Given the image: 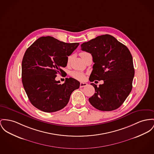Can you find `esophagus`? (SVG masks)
Listing matches in <instances>:
<instances>
[{
  "mask_svg": "<svg viewBox=\"0 0 154 154\" xmlns=\"http://www.w3.org/2000/svg\"><path fill=\"white\" fill-rule=\"evenodd\" d=\"M88 85V83H85V82H81L80 83V88H83L85 86H86Z\"/></svg>",
  "mask_w": 154,
  "mask_h": 154,
  "instance_id": "34e87169",
  "label": "esophagus"
}]
</instances>
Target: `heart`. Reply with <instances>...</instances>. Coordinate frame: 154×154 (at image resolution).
<instances>
[{
	"label": "heart",
	"instance_id": "obj_1",
	"mask_svg": "<svg viewBox=\"0 0 154 154\" xmlns=\"http://www.w3.org/2000/svg\"><path fill=\"white\" fill-rule=\"evenodd\" d=\"M89 54L88 52H82L81 54H80V55L81 57H82V58H83V57ZM71 59V56H69L68 58V60L67 62L68 63H69L70 62V60ZM71 76L73 78L77 79V80H79V81H83L85 79V75L84 73H83L82 72H79V71H72L71 72Z\"/></svg>",
	"mask_w": 154,
	"mask_h": 154
}]
</instances>
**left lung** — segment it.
I'll list each match as a JSON object with an SVG mask.
<instances>
[{
  "mask_svg": "<svg viewBox=\"0 0 154 154\" xmlns=\"http://www.w3.org/2000/svg\"><path fill=\"white\" fill-rule=\"evenodd\" d=\"M81 50L92 55V72L89 81L103 80L99 85L92 83L94 94L90 103L101 111H112L123 104L132 90L134 76L133 57L128 48L109 34L98 36L81 44Z\"/></svg>",
  "mask_w": 154,
  "mask_h": 154,
  "instance_id": "left-lung-1",
  "label": "left lung"
}]
</instances>
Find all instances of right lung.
I'll use <instances>...</instances> for the list:
<instances>
[{
	"label": "right lung",
	"instance_id": "add662e5",
	"mask_svg": "<svg viewBox=\"0 0 154 154\" xmlns=\"http://www.w3.org/2000/svg\"><path fill=\"white\" fill-rule=\"evenodd\" d=\"M78 42L66 43L51 37L38 38L25 52L21 63L22 83L31 104L47 113L65 107L71 93L80 82L66 78L63 84L55 81L57 74L65 73L68 57L78 47Z\"/></svg>",
	"mask_w": 154,
	"mask_h": 154
}]
</instances>
